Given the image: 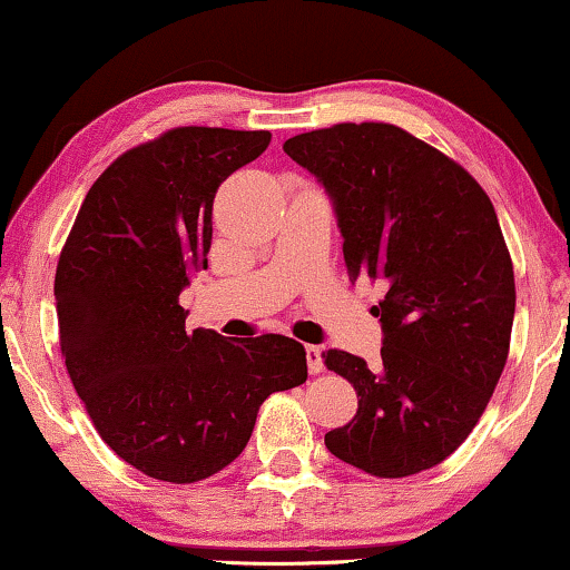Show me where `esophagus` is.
<instances>
[{
  "label": "esophagus",
  "instance_id": "esophagus-1",
  "mask_svg": "<svg viewBox=\"0 0 570 570\" xmlns=\"http://www.w3.org/2000/svg\"><path fill=\"white\" fill-rule=\"evenodd\" d=\"M307 366L312 374H320L325 368L323 364V348L320 346H307Z\"/></svg>",
  "mask_w": 570,
  "mask_h": 570
}]
</instances>
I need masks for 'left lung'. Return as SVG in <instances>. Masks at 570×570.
Masks as SVG:
<instances>
[{
  "label": "left lung",
  "mask_w": 570,
  "mask_h": 570,
  "mask_svg": "<svg viewBox=\"0 0 570 570\" xmlns=\"http://www.w3.org/2000/svg\"><path fill=\"white\" fill-rule=\"evenodd\" d=\"M284 151L331 196L348 276L387 286L372 307L382 362L323 354L358 395L325 446L376 478L434 468L475 429L509 356L514 266L491 198L462 165L392 124L317 128Z\"/></svg>",
  "instance_id": "1"
}]
</instances>
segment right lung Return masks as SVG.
<instances>
[{
	"label": "right lung",
	"instance_id": "right-lung-1",
	"mask_svg": "<svg viewBox=\"0 0 570 570\" xmlns=\"http://www.w3.org/2000/svg\"><path fill=\"white\" fill-rule=\"evenodd\" d=\"M268 131L180 126L128 149L87 190L56 266L61 354L114 452L167 483L235 462L271 392L307 380L286 335L186 333L180 292L208 266L216 188Z\"/></svg>",
	"mask_w": 570,
	"mask_h": 570
}]
</instances>
